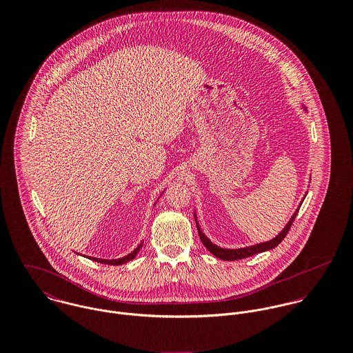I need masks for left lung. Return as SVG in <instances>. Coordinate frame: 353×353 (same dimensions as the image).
Listing matches in <instances>:
<instances>
[{
    "label": "left lung",
    "mask_w": 353,
    "mask_h": 353,
    "mask_svg": "<svg viewBox=\"0 0 353 353\" xmlns=\"http://www.w3.org/2000/svg\"><path fill=\"white\" fill-rule=\"evenodd\" d=\"M296 214H298V210L294 213V216L291 217V220L288 221V224L285 225V228H284L274 239H272V241H269V242H263V243L255 245V246H250V248L234 249V250H232V249H221V248L213 245V243L202 234L201 228H200L199 223H197V221H196V223H197V230H199V235H200L202 245H203L209 252H212L214 256L223 259V261H236V259H242V258L252 256V255H255V254H258V252H266V250L274 249L277 245H280L281 241L287 236L288 231L291 230V225H292V223H294Z\"/></svg>",
    "instance_id": "left-lung-1"
}]
</instances>
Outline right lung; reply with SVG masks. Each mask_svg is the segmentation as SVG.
<instances>
[{
    "mask_svg": "<svg viewBox=\"0 0 353 353\" xmlns=\"http://www.w3.org/2000/svg\"><path fill=\"white\" fill-rule=\"evenodd\" d=\"M141 248H143V242L137 246L136 250H133L130 254H128L126 256H122V258H118V259H101V258H94V256H90V259H94V261H97V262L105 263V265H122V263H125V262L132 261V259L137 255V252L141 250Z\"/></svg>",
    "mask_w": 353,
    "mask_h": 353,
    "instance_id": "obj_1",
    "label": "right lung"
}]
</instances>
